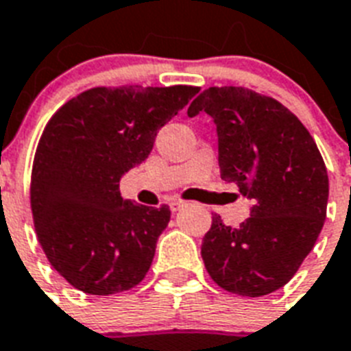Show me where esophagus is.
<instances>
[{
  "instance_id": "obj_1",
  "label": "esophagus",
  "mask_w": 351,
  "mask_h": 351,
  "mask_svg": "<svg viewBox=\"0 0 351 351\" xmlns=\"http://www.w3.org/2000/svg\"><path fill=\"white\" fill-rule=\"evenodd\" d=\"M184 204H186L184 201H178V199H172V201L168 203V206H170V210H172V212H179V210L183 208Z\"/></svg>"
}]
</instances>
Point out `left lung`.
<instances>
[{
    "mask_svg": "<svg viewBox=\"0 0 351 351\" xmlns=\"http://www.w3.org/2000/svg\"><path fill=\"white\" fill-rule=\"evenodd\" d=\"M215 123L221 179L254 201L250 217L226 226L219 215L201 245L221 288L268 295L295 276L326 219L328 173L317 145L287 106L243 86H210L189 116Z\"/></svg>",
    "mask_w": 351,
    "mask_h": 351,
    "instance_id": "1",
    "label": "left lung"
}]
</instances>
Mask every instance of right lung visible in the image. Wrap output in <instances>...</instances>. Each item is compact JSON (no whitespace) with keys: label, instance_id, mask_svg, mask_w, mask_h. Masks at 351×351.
Instances as JSON below:
<instances>
[{"label":"right lung","instance_id":"add662e5","mask_svg":"<svg viewBox=\"0 0 351 351\" xmlns=\"http://www.w3.org/2000/svg\"><path fill=\"white\" fill-rule=\"evenodd\" d=\"M197 86H97L56 112L39 139L30 204L36 234L60 276L90 295L143 281L170 208L123 199L119 181Z\"/></svg>","mask_w":351,"mask_h":351}]
</instances>
